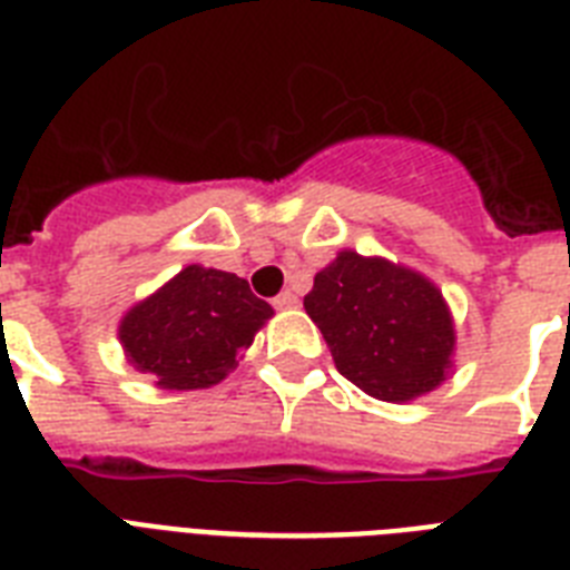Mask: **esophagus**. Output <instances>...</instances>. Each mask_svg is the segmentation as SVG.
<instances>
[{
  "mask_svg": "<svg viewBox=\"0 0 570 570\" xmlns=\"http://www.w3.org/2000/svg\"><path fill=\"white\" fill-rule=\"evenodd\" d=\"M297 303H299V299H297V294H294V291H282L279 297L273 299V306H276V308H294Z\"/></svg>",
  "mask_w": 570,
  "mask_h": 570,
  "instance_id": "34e87169",
  "label": "esophagus"
}]
</instances>
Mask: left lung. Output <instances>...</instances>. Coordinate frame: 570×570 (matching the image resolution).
Here are the masks:
<instances>
[{
  "mask_svg": "<svg viewBox=\"0 0 570 570\" xmlns=\"http://www.w3.org/2000/svg\"><path fill=\"white\" fill-rule=\"evenodd\" d=\"M306 314L330 344L341 376L385 403H409L448 380L456 326L423 273L341 249L308 291Z\"/></svg>",
  "mask_w": 570,
  "mask_h": 570,
  "instance_id": "1",
  "label": "left lung"
}]
</instances>
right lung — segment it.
<instances>
[{
  "instance_id": "add662e5",
  "label": "right lung",
  "mask_w": 570,
  "mask_h": 570,
  "mask_svg": "<svg viewBox=\"0 0 570 570\" xmlns=\"http://www.w3.org/2000/svg\"><path fill=\"white\" fill-rule=\"evenodd\" d=\"M273 308L247 279L203 264L181 267L156 294L122 314L126 362L164 391L212 389L238 367Z\"/></svg>"
}]
</instances>
